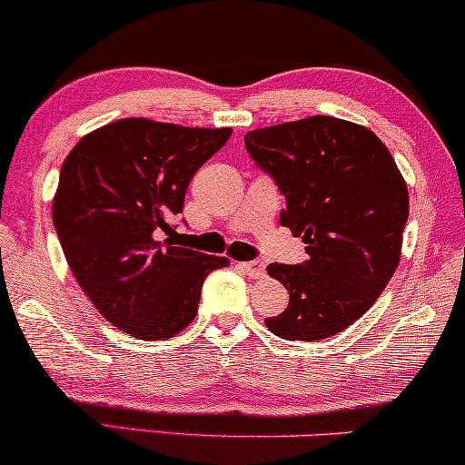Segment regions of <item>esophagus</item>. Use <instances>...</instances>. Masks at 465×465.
Returning a JSON list of instances; mask_svg holds the SVG:
<instances>
[{
    "label": "esophagus",
    "instance_id": "1",
    "mask_svg": "<svg viewBox=\"0 0 465 465\" xmlns=\"http://www.w3.org/2000/svg\"><path fill=\"white\" fill-rule=\"evenodd\" d=\"M240 266H242L244 273H247L251 280H262L266 275V264L262 260H251V262H242Z\"/></svg>",
    "mask_w": 465,
    "mask_h": 465
}]
</instances>
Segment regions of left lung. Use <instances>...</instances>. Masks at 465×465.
I'll list each match as a JSON object with an SVG mask.
<instances>
[{"label": "left lung", "instance_id": "left-lung-1", "mask_svg": "<svg viewBox=\"0 0 465 465\" xmlns=\"http://www.w3.org/2000/svg\"><path fill=\"white\" fill-rule=\"evenodd\" d=\"M249 157L275 181L280 223L306 244L302 264H271L291 295L266 319L286 341H319L362 317L400 262L409 192L387 146L370 129L330 115L244 135Z\"/></svg>", "mask_w": 465, "mask_h": 465}]
</instances>
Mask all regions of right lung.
<instances>
[{
	"label": "right lung",
	"mask_w": 465,
	"mask_h": 465,
	"mask_svg": "<svg viewBox=\"0 0 465 465\" xmlns=\"http://www.w3.org/2000/svg\"><path fill=\"white\" fill-rule=\"evenodd\" d=\"M229 135L126 117L84 135L63 163L52 218L69 269L106 322L135 339L181 332L205 277L229 266L170 242L192 177Z\"/></svg>",
	"instance_id": "add662e5"
}]
</instances>
